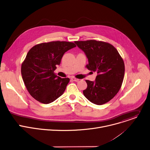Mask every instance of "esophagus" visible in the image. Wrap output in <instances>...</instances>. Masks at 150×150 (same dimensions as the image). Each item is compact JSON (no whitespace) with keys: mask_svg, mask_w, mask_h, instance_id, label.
<instances>
[{"mask_svg":"<svg viewBox=\"0 0 150 150\" xmlns=\"http://www.w3.org/2000/svg\"><path fill=\"white\" fill-rule=\"evenodd\" d=\"M71 79L73 80V81H76V82H77V81H79V79H76V78H74V77H71Z\"/></svg>","mask_w":150,"mask_h":150,"instance_id":"34e87169","label":"esophagus"}]
</instances>
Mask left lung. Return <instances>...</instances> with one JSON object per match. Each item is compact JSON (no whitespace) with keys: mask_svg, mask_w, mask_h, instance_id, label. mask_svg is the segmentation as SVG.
<instances>
[{"mask_svg":"<svg viewBox=\"0 0 150 150\" xmlns=\"http://www.w3.org/2000/svg\"><path fill=\"white\" fill-rule=\"evenodd\" d=\"M88 59L86 67L96 71L95 81L86 80L88 87L83 91L89 101L103 105L119 91L125 76V64L117 50L108 43L90 40L76 41Z\"/></svg>","mask_w":150,"mask_h":150,"instance_id":"8db88e82","label":"left lung"}]
</instances>
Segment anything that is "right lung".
<instances>
[{
    "instance_id": "1",
    "label": "right lung",
    "mask_w": 150,
    "mask_h": 150,
    "mask_svg": "<svg viewBox=\"0 0 150 150\" xmlns=\"http://www.w3.org/2000/svg\"><path fill=\"white\" fill-rule=\"evenodd\" d=\"M76 46L72 42L56 41L38 44L30 49L21 65V75L32 97L47 104L64 93L70 79H62L54 71L65 52Z\"/></svg>"
}]
</instances>
